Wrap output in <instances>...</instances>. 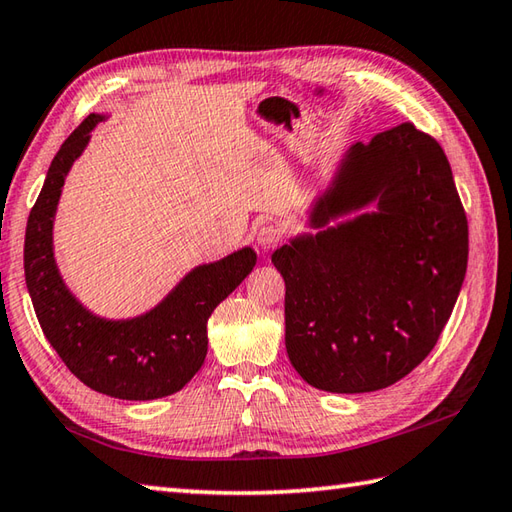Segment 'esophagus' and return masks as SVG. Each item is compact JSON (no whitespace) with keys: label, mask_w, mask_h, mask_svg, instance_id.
<instances>
[{"label":"esophagus","mask_w":512,"mask_h":512,"mask_svg":"<svg viewBox=\"0 0 512 512\" xmlns=\"http://www.w3.org/2000/svg\"><path fill=\"white\" fill-rule=\"evenodd\" d=\"M281 238H283V231H281V227H278V225H272V223L260 225V227H258V231H256V240H258V245L263 247V249H272V247H276L278 243H281Z\"/></svg>","instance_id":"esophagus-1"}]
</instances>
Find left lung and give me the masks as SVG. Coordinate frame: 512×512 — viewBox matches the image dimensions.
I'll return each instance as SVG.
<instances>
[{"instance_id": "left-lung-1", "label": "left lung", "mask_w": 512, "mask_h": 512, "mask_svg": "<svg viewBox=\"0 0 512 512\" xmlns=\"http://www.w3.org/2000/svg\"><path fill=\"white\" fill-rule=\"evenodd\" d=\"M307 225L316 234L272 254L289 361L316 390L388 388L435 347L466 276L468 220L446 153L410 122L352 144Z\"/></svg>"}]
</instances>
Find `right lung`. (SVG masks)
<instances>
[{"instance_id": "add662e5", "label": "right lung", "mask_w": 512, "mask_h": 512, "mask_svg": "<svg viewBox=\"0 0 512 512\" xmlns=\"http://www.w3.org/2000/svg\"><path fill=\"white\" fill-rule=\"evenodd\" d=\"M102 120L106 115L91 113L64 140L46 171L26 225V287L48 343L84 385L115 399H162L185 388L202 368L209 316L252 272L256 252L243 247L194 267L140 316L104 318L91 312L66 287L57 267L53 225L64 180Z\"/></svg>"}]
</instances>
